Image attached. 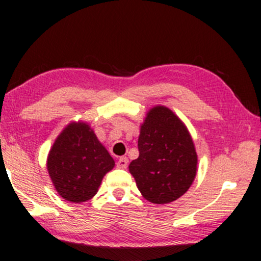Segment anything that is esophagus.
<instances>
[{"instance_id":"esophagus-1","label":"esophagus","mask_w":261,"mask_h":261,"mask_svg":"<svg viewBox=\"0 0 261 261\" xmlns=\"http://www.w3.org/2000/svg\"><path fill=\"white\" fill-rule=\"evenodd\" d=\"M127 162H129V160H127L126 156H121L120 159H118L116 166H117V168H121V169H125V168L127 167Z\"/></svg>"}]
</instances>
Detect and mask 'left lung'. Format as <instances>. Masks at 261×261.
Instances as JSON below:
<instances>
[{"label":"left lung","mask_w":261,"mask_h":261,"mask_svg":"<svg viewBox=\"0 0 261 261\" xmlns=\"http://www.w3.org/2000/svg\"><path fill=\"white\" fill-rule=\"evenodd\" d=\"M138 149L129 171L145 199L169 204L191 187L198 155L187 125L173 110L165 106L148 110L140 125Z\"/></svg>","instance_id":"obj_1"}]
</instances>
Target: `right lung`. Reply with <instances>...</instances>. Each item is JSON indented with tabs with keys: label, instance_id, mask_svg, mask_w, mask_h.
Segmentation results:
<instances>
[{
	"label": "right lung",
	"instance_id": "right-lung-1",
	"mask_svg": "<svg viewBox=\"0 0 261 261\" xmlns=\"http://www.w3.org/2000/svg\"><path fill=\"white\" fill-rule=\"evenodd\" d=\"M114 159L86 122H71L57 136L48 153L47 170L57 193L79 204L93 198Z\"/></svg>",
	"mask_w": 261,
	"mask_h": 261
}]
</instances>
